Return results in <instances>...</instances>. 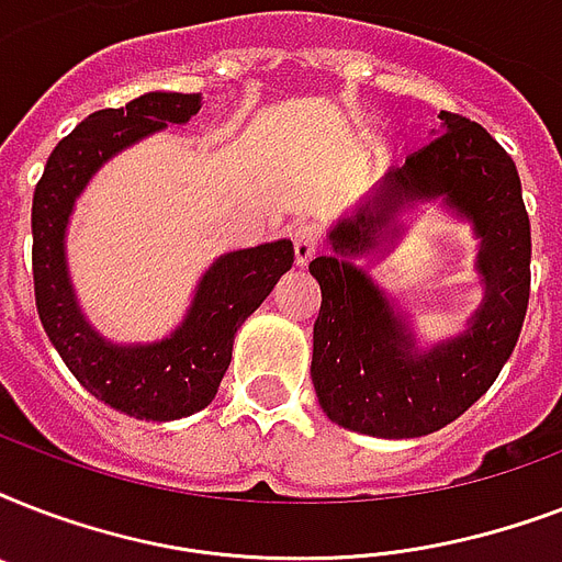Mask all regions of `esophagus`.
Returning <instances> with one entry per match:
<instances>
[{"mask_svg":"<svg viewBox=\"0 0 562 562\" xmlns=\"http://www.w3.org/2000/svg\"><path fill=\"white\" fill-rule=\"evenodd\" d=\"M291 245H294V259L297 265H308L312 256L317 254V245H321V236L312 224H297L291 229Z\"/></svg>","mask_w":562,"mask_h":562,"instance_id":"obj_1","label":"esophagus"}]
</instances>
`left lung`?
Segmentation results:
<instances>
[{"mask_svg":"<svg viewBox=\"0 0 562 562\" xmlns=\"http://www.w3.org/2000/svg\"><path fill=\"white\" fill-rule=\"evenodd\" d=\"M443 134L393 171L375 206L333 229L338 254L373 247L391 212L414 198L446 194L475 221L487 300L467 335L428 356L393 317L373 282L338 256H317L321 282L312 382L338 426L373 437H423L449 426L487 393L522 333L531 297V221L510 154L461 113L440 110Z\"/></svg>","mask_w":562,"mask_h":562,"instance_id":"1","label":"left lung"}]
</instances>
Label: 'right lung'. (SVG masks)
Returning <instances> with one entry per match:
<instances>
[{
    "mask_svg": "<svg viewBox=\"0 0 562 562\" xmlns=\"http://www.w3.org/2000/svg\"><path fill=\"white\" fill-rule=\"evenodd\" d=\"M198 110V92H148L125 108L95 110L48 154L31 203L40 324L95 400L136 419L166 423L206 408L229 368L236 329L294 262V247L285 238L221 256L203 277L187 324L154 347H110L83 324L64 262V227L75 194L110 154L166 122H189Z\"/></svg>",
    "mask_w": 562,
    "mask_h": 562,
    "instance_id": "right-lung-1",
    "label": "right lung"
}]
</instances>
